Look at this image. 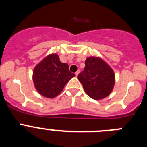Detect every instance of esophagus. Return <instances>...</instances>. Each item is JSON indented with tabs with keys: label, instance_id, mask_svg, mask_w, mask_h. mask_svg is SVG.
<instances>
[{
	"label": "esophagus",
	"instance_id": "34e87169",
	"mask_svg": "<svg viewBox=\"0 0 147 147\" xmlns=\"http://www.w3.org/2000/svg\"><path fill=\"white\" fill-rule=\"evenodd\" d=\"M80 74V71H77L76 73H75V74H76V76H78V74Z\"/></svg>",
	"mask_w": 147,
	"mask_h": 147
}]
</instances>
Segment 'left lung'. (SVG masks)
I'll return each instance as SVG.
<instances>
[{
  "mask_svg": "<svg viewBox=\"0 0 147 147\" xmlns=\"http://www.w3.org/2000/svg\"><path fill=\"white\" fill-rule=\"evenodd\" d=\"M84 71L78 75L85 93L96 100L107 97L113 90L115 75L111 67L98 57H88Z\"/></svg>",
  "mask_w": 147,
  "mask_h": 147,
  "instance_id": "8db88e82",
  "label": "left lung"
}]
</instances>
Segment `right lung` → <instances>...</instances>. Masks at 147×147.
I'll list each match as a JSON object with an SVG mask.
<instances>
[{
	"label": "right lung",
	"instance_id": "obj_1",
	"mask_svg": "<svg viewBox=\"0 0 147 147\" xmlns=\"http://www.w3.org/2000/svg\"><path fill=\"white\" fill-rule=\"evenodd\" d=\"M74 76L69 71L68 65L61 62L57 54H53L34 67L33 81L40 94L46 98H54Z\"/></svg>",
	"mask_w": 147,
	"mask_h": 147
}]
</instances>
